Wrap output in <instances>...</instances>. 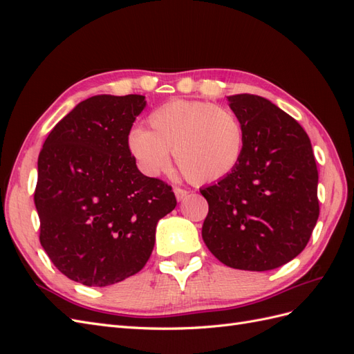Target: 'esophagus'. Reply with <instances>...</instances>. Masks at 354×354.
<instances>
[{"instance_id":"1","label":"esophagus","mask_w":354,"mask_h":354,"mask_svg":"<svg viewBox=\"0 0 354 354\" xmlns=\"http://www.w3.org/2000/svg\"><path fill=\"white\" fill-rule=\"evenodd\" d=\"M174 194H176L177 201H183L189 195V190L181 189V187H174Z\"/></svg>"}]
</instances>
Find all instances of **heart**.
<instances>
[{
  "mask_svg": "<svg viewBox=\"0 0 354 354\" xmlns=\"http://www.w3.org/2000/svg\"><path fill=\"white\" fill-rule=\"evenodd\" d=\"M151 131L136 127L128 147L147 176L169 165V152L190 183L218 181L236 168L243 153L245 130L226 106L201 100H171L147 116Z\"/></svg>",
  "mask_w": 354,
  "mask_h": 354,
  "instance_id": "obj_1",
  "label": "heart"
}]
</instances>
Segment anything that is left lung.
<instances>
[{"instance_id":"left-lung-1","label":"left lung","mask_w":354,"mask_h":354,"mask_svg":"<svg viewBox=\"0 0 354 354\" xmlns=\"http://www.w3.org/2000/svg\"><path fill=\"white\" fill-rule=\"evenodd\" d=\"M227 99L243 125V153L229 176L201 189L209 207L202 239L233 269L272 270L306 248L319 218L312 143L292 116L267 99Z\"/></svg>"}]
</instances>
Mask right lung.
Returning a JSON list of instances; mask_svg holds the SVG:
<instances>
[{"mask_svg": "<svg viewBox=\"0 0 354 354\" xmlns=\"http://www.w3.org/2000/svg\"><path fill=\"white\" fill-rule=\"evenodd\" d=\"M145 95H94L53 128L38 156L39 242L57 269L87 286L140 272L158 221L177 205L173 187L143 176L128 134Z\"/></svg>", "mask_w": 354, "mask_h": 354, "instance_id": "right-lung-1", "label": "right lung"}]
</instances>
